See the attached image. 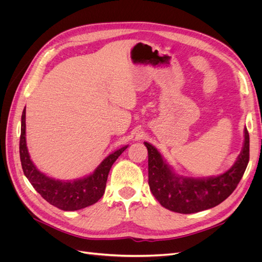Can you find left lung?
Wrapping results in <instances>:
<instances>
[{
	"label": "left lung",
	"mask_w": 262,
	"mask_h": 262,
	"mask_svg": "<svg viewBox=\"0 0 262 262\" xmlns=\"http://www.w3.org/2000/svg\"><path fill=\"white\" fill-rule=\"evenodd\" d=\"M148 152V185L153 195L164 208L190 214L216 207L232 194L249 162V133L245 128V141L236 163L224 173L210 178H188L177 175L166 164L157 149L144 142Z\"/></svg>",
	"instance_id": "1"
}]
</instances>
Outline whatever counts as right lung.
<instances>
[{
  "mask_svg": "<svg viewBox=\"0 0 262 262\" xmlns=\"http://www.w3.org/2000/svg\"><path fill=\"white\" fill-rule=\"evenodd\" d=\"M128 146L107 156L92 175L73 181L55 180L38 170L31 162L26 145V109L23 110L19 155L23 171L46 201L63 211H76L96 203L105 193L108 173L117 158Z\"/></svg>",
  "mask_w": 262,
  "mask_h": 262,
  "instance_id": "add662e5",
  "label": "right lung"
}]
</instances>
